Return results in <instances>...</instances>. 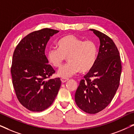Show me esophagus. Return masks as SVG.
Returning <instances> with one entry per match:
<instances>
[{"mask_svg": "<svg viewBox=\"0 0 134 134\" xmlns=\"http://www.w3.org/2000/svg\"><path fill=\"white\" fill-rule=\"evenodd\" d=\"M68 80H69V79H68V78H63V77L61 78V81L62 83H65V82L68 81Z\"/></svg>", "mask_w": 134, "mask_h": 134, "instance_id": "esophagus-1", "label": "esophagus"}]
</instances>
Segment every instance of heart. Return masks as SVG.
<instances>
[{
	"mask_svg": "<svg viewBox=\"0 0 134 134\" xmlns=\"http://www.w3.org/2000/svg\"><path fill=\"white\" fill-rule=\"evenodd\" d=\"M58 48H50L47 51V61L52 66L59 68L66 59L69 63L58 71V75L66 78L80 71L87 73L91 71L96 63L97 47L91 40H84L74 35H68L57 43Z\"/></svg>",
	"mask_w": 134,
	"mask_h": 134,
	"instance_id": "obj_1",
	"label": "heart"
}]
</instances>
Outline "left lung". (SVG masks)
I'll list each match as a JSON object with an SVG mask.
<instances>
[{
  "label": "left lung",
  "instance_id": "8db88e82",
  "mask_svg": "<svg viewBox=\"0 0 134 134\" xmlns=\"http://www.w3.org/2000/svg\"><path fill=\"white\" fill-rule=\"evenodd\" d=\"M99 38L100 46L94 66L80 81L75 102L86 113L94 114L112 100L120 85L121 62L112 40L99 31L91 29Z\"/></svg>",
  "mask_w": 134,
  "mask_h": 134
}]
</instances>
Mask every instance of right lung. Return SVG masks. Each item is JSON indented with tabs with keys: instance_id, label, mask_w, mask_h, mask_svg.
Listing matches in <instances>:
<instances>
[{
	"instance_id": "right-lung-1",
	"label": "right lung",
	"mask_w": 134,
	"mask_h": 134,
	"mask_svg": "<svg viewBox=\"0 0 134 134\" xmlns=\"http://www.w3.org/2000/svg\"><path fill=\"white\" fill-rule=\"evenodd\" d=\"M58 32L49 28L35 31L14 49L11 67L13 85L18 100L30 111H41L50 107L61 86L59 77L50 79L55 71L45 55L47 42Z\"/></svg>"
}]
</instances>
